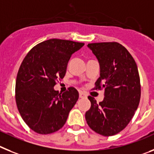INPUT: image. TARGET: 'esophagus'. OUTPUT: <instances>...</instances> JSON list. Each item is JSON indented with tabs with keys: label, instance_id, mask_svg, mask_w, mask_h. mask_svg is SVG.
Instances as JSON below:
<instances>
[{
	"label": "esophagus",
	"instance_id": "1",
	"mask_svg": "<svg viewBox=\"0 0 154 154\" xmlns=\"http://www.w3.org/2000/svg\"><path fill=\"white\" fill-rule=\"evenodd\" d=\"M79 97L81 98H85V97H87V95L85 93H83L82 91H80L79 92Z\"/></svg>",
	"mask_w": 154,
	"mask_h": 154
}]
</instances>
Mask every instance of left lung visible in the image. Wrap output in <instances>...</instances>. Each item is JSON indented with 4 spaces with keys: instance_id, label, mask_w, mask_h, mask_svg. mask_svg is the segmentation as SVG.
<instances>
[{
    "instance_id": "8db88e82",
    "label": "left lung",
    "mask_w": 154,
    "mask_h": 154,
    "mask_svg": "<svg viewBox=\"0 0 154 154\" xmlns=\"http://www.w3.org/2000/svg\"><path fill=\"white\" fill-rule=\"evenodd\" d=\"M88 47L100 65V77L94 89H105L104 100L97 104L91 96L90 109L85 113L91 129L105 136L125 129L138 108L141 87L134 59L118 42L90 43Z\"/></svg>"
}]
</instances>
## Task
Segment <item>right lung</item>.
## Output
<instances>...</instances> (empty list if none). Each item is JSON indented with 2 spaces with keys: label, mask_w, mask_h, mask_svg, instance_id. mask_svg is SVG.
<instances>
[{
  "label": "right lung",
  "mask_w": 154,
  "mask_h": 154,
  "mask_svg": "<svg viewBox=\"0 0 154 154\" xmlns=\"http://www.w3.org/2000/svg\"><path fill=\"white\" fill-rule=\"evenodd\" d=\"M84 45L51 38L34 46L21 63L16 78V104L22 119L35 133H53L66 123L78 91L71 87L61 94L53 88L66 74L72 54Z\"/></svg>",
  "instance_id": "right-lung-1"
}]
</instances>
